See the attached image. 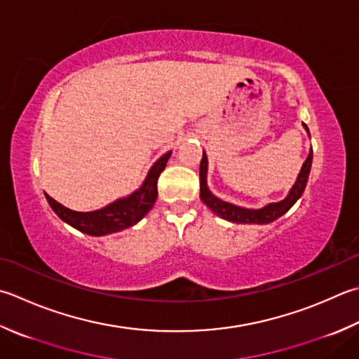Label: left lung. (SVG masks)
Here are the masks:
<instances>
[{"mask_svg":"<svg viewBox=\"0 0 359 359\" xmlns=\"http://www.w3.org/2000/svg\"><path fill=\"white\" fill-rule=\"evenodd\" d=\"M304 126L308 130L306 124H304ZM308 133H310V130H308ZM311 161H313V149L310 151V154H308V158L305 160L304 166H302L296 184H294V187L291 188V191H290V194H287L286 199L276 202V203H269V205H266L259 210H248V208L236 207V205H233V203L224 202L210 193V189L207 187V156H205V152H203L202 160H201V168H199L201 199L210 210H213L217 216H221V217H224V219H227L230 222L269 224L272 221H276L277 217L283 216L287 210H290L294 203L297 202L300 196L304 194L306 182H308V175H310V170H311Z\"/></svg>","mask_w":359,"mask_h":359,"instance_id":"1","label":"left lung"}]
</instances>
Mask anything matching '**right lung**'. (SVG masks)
I'll list each match as a JSON object with an SVG mask.
<instances>
[{
  "instance_id": "obj_1",
  "label": "right lung",
  "mask_w": 359,
  "mask_h": 359,
  "mask_svg": "<svg viewBox=\"0 0 359 359\" xmlns=\"http://www.w3.org/2000/svg\"><path fill=\"white\" fill-rule=\"evenodd\" d=\"M170 156L171 152H168L154 163L144 184L135 193H132L128 198L110 203V205L101 210H96V212H73V210L63 207L62 203L54 201L51 196L46 194V199L55 215L62 221L68 222L69 226L83 231V233L102 236L115 233V231H121L124 229L132 227L133 224H137L152 208L158 193L157 180L160 177V172L165 170Z\"/></svg>"
}]
</instances>
